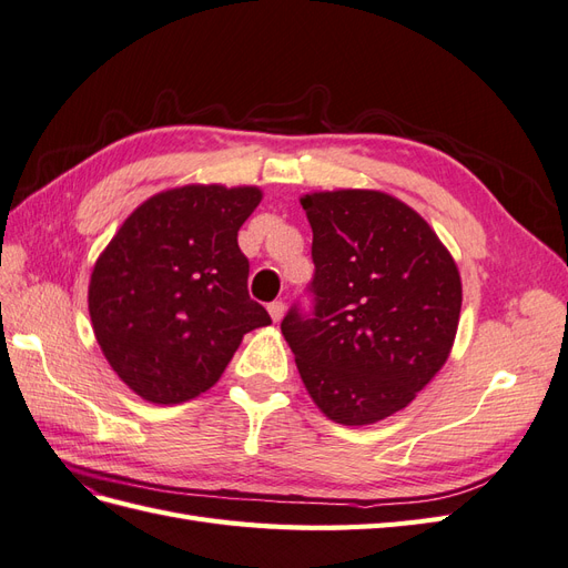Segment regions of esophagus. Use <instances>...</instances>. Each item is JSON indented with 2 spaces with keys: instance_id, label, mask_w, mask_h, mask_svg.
Here are the masks:
<instances>
[{
  "instance_id": "1",
  "label": "esophagus",
  "mask_w": 568,
  "mask_h": 568,
  "mask_svg": "<svg viewBox=\"0 0 568 568\" xmlns=\"http://www.w3.org/2000/svg\"><path fill=\"white\" fill-rule=\"evenodd\" d=\"M284 311H286V307H284L282 301H274V303L267 305V313H270L272 322H280L284 317Z\"/></svg>"
}]
</instances>
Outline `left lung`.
<instances>
[{"label":"left lung","mask_w":568,"mask_h":568,"mask_svg":"<svg viewBox=\"0 0 568 568\" xmlns=\"http://www.w3.org/2000/svg\"><path fill=\"white\" fill-rule=\"evenodd\" d=\"M313 227L315 313L282 334L326 417L369 426L405 409L450 357L462 280L432 225L379 189L301 196Z\"/></svg>","instance_id":"8db88e82"}]
</instances>
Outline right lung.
<instances>
[{
	"mask_svg": "<svg viewBox=\"0 0 568 568\" xmlns=\"http://www.w3.org/2000/svg\"><path fill=\"white\" fill-rule=\"evenodd\" d=\"M261 186L184 184L128 215L97 257L88 305L101 353L153 405L196 398L230 365L244 334L272 320L248 296L236 234Z\"/></svg>",
	"mask_w": 568,
	"mask_h": 568,
	"instance_id": "obj_1",
	"label": "right lung"
}]
</instances>
